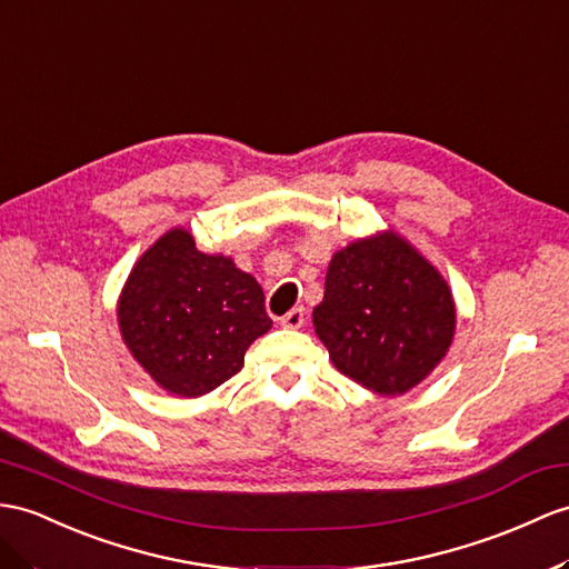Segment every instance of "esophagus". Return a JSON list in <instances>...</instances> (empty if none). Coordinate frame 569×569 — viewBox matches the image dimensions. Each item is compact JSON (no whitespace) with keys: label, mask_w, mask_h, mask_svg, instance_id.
<instances>
[{"label":"esophagus","mask_w":569,"mask_h":569,"mask_svg":"<svg viewBox=\"0 0 569 569\" xmlns=\"http://www.w3.org/2000/svg\"><path fill=\"white\" fill-rule=\"evenodd\" d=\"M303 321H307V311H303L301 307H297V309L287 311V313L280 318V326L297 330V328H301V326H303Z\"/></svg>","instance_id":"esophagus-1"}]
</instances>
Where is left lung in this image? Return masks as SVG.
<instances>
[{
    "mask_svg": "<svg viewBox=\"0 0 569 569\" xmlns=\"http://www.w3.org/2000/svg\"><path fill=\"white\" fill-rule=\"evenodd\" d=\"M316 336L330 362L379 396H403L447 357L456 332L449 282L393 229L330 258Z\"/></svg>",
    "mask_w": 569,
    "mask_h": 569,
    "instance_id": "left-lung-1",
    "label": "left lung"
}]
</instances>
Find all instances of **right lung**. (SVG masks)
<instances>
[{
	"mask_svg": "<svg viewBox=\"0 0 569 569\" xmlns=\"http://www.w3.org/2000/svg\"><path fill=\"white\" fill-rule=\"evenodd\" d=\"M270 326L256 277L229 256L198 251L183 227L147 248L118 299V328L130 355L178 398L204 396L231 379Z\"/></svg>",
	"mask_w": 569,
	"mask_h": 569,
	"instance_id": "1",
	"label": "right lung"
}]
</instances>
